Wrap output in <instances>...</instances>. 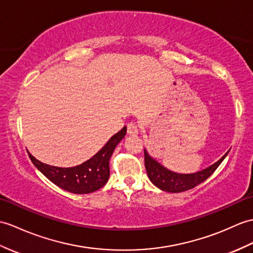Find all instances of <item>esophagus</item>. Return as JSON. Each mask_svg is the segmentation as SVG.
I'll return each mask as SVG.
<instances>
[{
  "label": "esophagus",
  "mask_w": 253,
  "mask_h": 253,
  "mask_svg": "<svg viewBox=\"0 0 253 253\" xmlns=\"http://www.w3.org/2000/svg\"><path fill=\"white\" fill-rule=\"evenodd\" d=\"M127 132L129 136H136L138 134V126L134 123H129L127 125Z\"/></svg>",
  "instance_id": "1"
}]
</instances>
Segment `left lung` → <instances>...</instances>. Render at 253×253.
<instances>
[{
	"instance_id": "8db88e82",
	"label": "left lung",
	"mask_w": 253,
	"mask_h": 253,
	"mask_svg": "<svg viewBox=\"0 0 253 253\" xmlns=\"http://www.w3.org/2000/svg\"><path fill=\"white\" fill-rule=\"evenodd\" d=\"M228 152L230 151H227L213 165L203 169L201 171L194 173H178L161 165L153 157L150 156L148 151L144 149V165L149 179L158 189L169 193H180L191 190L201 184L205 180H207L214 172V170L220 166V164L226 157Z\"/></svg>"
}]
</instances>
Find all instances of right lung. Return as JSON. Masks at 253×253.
Instances as JSON below:
<instances>
[{"label": "right lung", "instance_id": "1", "mask_svg": "<svg viewBox=\"0 0 253 253\" xmlns=\"http://www.w3.org/2000/svg\"><path fill=\"white\" fill-rule=\"evenodd\" d=\"M127 131L126 126L115 133L90 160L79 166L62 168L47 165L29 153L33 165L57 186L74 194H88L101 189L110 177L109 162Z\"/></svg>", "mask_w": 253, "mask_h": 253}]
</instances>
